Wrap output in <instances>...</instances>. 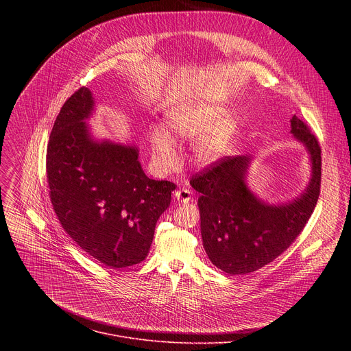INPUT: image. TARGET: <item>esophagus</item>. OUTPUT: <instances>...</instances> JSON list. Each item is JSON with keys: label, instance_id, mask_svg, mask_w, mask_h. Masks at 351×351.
<instances>
[{"label": "esophagus", "instance_id": "34e87169", "mask_svg": "<svg viewBox=\"0 0 351 351\" xmlns=\"http://www.w3.org/2000/svg\"><path fill=\"white\" fill-rule=\"evenodd\" d=\"M175 198L178 199L179 203H189L191 199V191L187 189H182L175 191Z\"/></svg>", "mask_w": 351, "mask_h": 351}]
</instances>
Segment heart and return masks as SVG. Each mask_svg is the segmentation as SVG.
<instances>
[{
	"mask_svg": "<svg viewBox=\"0 0 351 351\" xmlns=\"http://www.w3.org/2000/svg\"><path fill=\"white\" fill-rule=\"evenodd\" d=\"M218 118V112L208 106H193L173 110L168 114L165 128L157 126L148 132L154 167L161 172L173 169L179 161L173 141H195L193 147L194 161L210 167L225 157L233 136L236 121L232 117Z\"/></svg>",
	"mask_w": 351,
	"mask_h": 351,
	"instance_id": "1",
	"label": "heart"
}]
</instances>
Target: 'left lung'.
I'll list each match as a JSON object with an SVG mask.
<instances>
[{
    "label": "left lung",
    "instance_id": "obj_1",
    "mask_svg": "<svg viewBox=\"0 0 351 351\" xmlns=\"http://www.w3.org/2000/svg\"><path fill=\"white\" fill-rule=\"evenodd\" d=\"M290 133L307 149L311 167L306 189L290 202L268 203L248 187L247 173L253 161L248 156L225 157L190 182L199 193L206 253L226 274H250L274 261L304 229L317 206L321 147L295 115L290 119Z\"/></svg>",
    "mask_w": 351,
    "mask_h": 351
}]
</instances>
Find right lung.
I'll return each mask as SVG.
<instances>
[{"instance_id":"add662e5","label":"right lung","mask_w":351,"mask_h":351,"mask_svg":"<svg viewBox=\"0 0 351 351\" xmlns=\"http://www.w3.org/2000/svg\"><path fill=\"white\" fill-rule=\"evenodd\" d=\"M95 101L87 87L71 95L49 134L47 179L54 211L72 240L98 263H141L175 184L149 179L132 143L95 138L87 121Z\"/></svg>"}]
</instances>
